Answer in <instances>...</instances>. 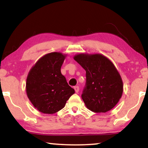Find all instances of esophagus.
<instances>
[{"mask_svg": "<svg viewBox=\"0 0 148 148\" xmlns=\"http://www.w3.org/2000/svg\"><path fill=\"white\" fill-rule=\"evenodd\" d=\"M74 89H75V91L76 93L79 92V86H75Z\"/></svg>", "mask_w": 148, "mask_h": 148, "instance_id": "esophagus-1", "label": "esophagus"}]
</instances>
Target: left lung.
<instances>
[{"label": "left lung", "instance_id": "1", "mask_svg": "<svg viewBox=\"0 0 148 148\" xmlns=\"http://www.w3.org/2000/svg\"><path fill=\"white\" fill-rule=\"evenodd\" d=\"M86 71V85L82 98L89 110L106 112L119 102L123 92L122 79L114 64L101 54L74 56Z\"/></svg>", "mask_w": 148, "mask_h": 148}]
</instances>
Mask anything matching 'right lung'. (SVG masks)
Here are the masks:
<instances>
[{"label":"right lung","mask_w":148,"mask_h":148,"mask_svg":"<svg viewBox=\"0 0 148 148\" xmlns=\"http://www.w3.org/2000/svg\"><path fill=\"white\" fill-rule=\"evenodd\" d=\"M66 56L58 52L46 54L36 62L27 75V96L40 112H57L75 94L74 89L69 86L60 72Z\"/></svg>","instance_id":"right-lung-1"}]
</instances>
